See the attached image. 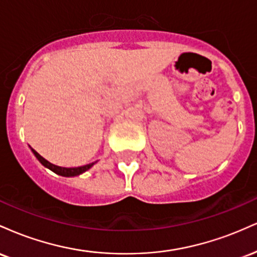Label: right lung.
<instances>
[{"instance_id": "right-lung-1", "label": "right lung", "mask_w": 257, "mask_h": 257, "mask_svg": "<svg viewBox=\"0 0 257 257\" xmlns=\"http://www.w3.org/2000/svg\"><path fill=\"white\" fill-rule=\"evenodd\" d=\"M31 151L34 152V155L36 156V158L41 162V164H42V166H44L46 168H48V169L52 170L53 173L58 174V175H61V176H66V178H70V176H77V175H79V174L87 172L88 169H90V168L93 167L94 164H95V162H94V163H89V164H87V166L77 167V168L58 167V166H54V164L49 163V162L47 161V159H44L42 156L38 155V153L35 151L34 149H31Z\"/></svg>"}]
</instances>
